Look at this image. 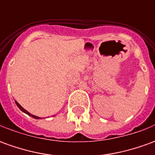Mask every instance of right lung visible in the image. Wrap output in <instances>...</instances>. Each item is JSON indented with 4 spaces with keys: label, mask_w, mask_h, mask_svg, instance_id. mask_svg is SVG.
Returning a JSON list of instances; mask_svg holds the SVG:
<instances>
[{
    "label": "right lung",
    "mask_w": 155,
    "mask_h": 155,
    "mask_svg": "<svg viewBox=\"0 0 155 155\" xmlns=\"http://www.w3.org/2000/svg\"><path fill=\"white\" fill-rule=\"evenodd\" d=\"M15 104H16V105H17V106H18L19 109H20V110H21V111H23V112H24V113H25V114H28V115H30V116H31L32 118H35V119H37V120H38V119H40V117H38V116H35V115H33V114H30V113H29L28 111H27V110H25V109H24V108H23V107H21V105H20V104H19L18 103H17V102H16V101H15Z\"/></svg>",
    "instance_id": "obj_1"
}]
</instances>
